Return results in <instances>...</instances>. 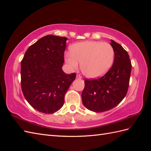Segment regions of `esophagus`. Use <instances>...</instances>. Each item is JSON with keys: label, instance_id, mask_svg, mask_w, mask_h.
Returning a JSON list of instances; mask_svg holds the SVG:
<instances>
[{"label": "esophagus", "instance_id": "obj_1", "mask_svg": "<svg viewBox=\"0 0 151 151\" xmlns=\"http://www.w3.org/2000/svg\"><path fill=\"white\" fill-rule=\"evenodd\" d=\"M76 77H77V79H81V78H82V77H81L80 75H77Z\"/></svg>", "mask_w": 151, "mask_h": 151}]
</instances>
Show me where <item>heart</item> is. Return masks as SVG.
I'll return each instance as SVG.
<instances>
[{"instance_id": "obj_1", "label": "heart", "mask_w": 151, "mask_h": 151, "mask_svg": "<svg viewBox=\"0 0 151 151\" xmlns=\"http://www.w3.org/2000/svg\"><path fill=\"white\" fill-rule=\"evenodd\" d=\"M114 50L108 43L87 41L73 45L70 52L66 53L65 60L70 68L76 69L81 62V70L88 78L101 77L111 68Z\"/></svg>"}]
</instances>
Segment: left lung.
Wrapping results in <instances>:
<instances>
[{
  "label": "left lung",
  "instance_id": "obj_1",
  "mask_svg": "<svg viewBox=\"0 0 151 151\" xmlns=\"http://www.w3.org/2000/svg\"><path fill=\"white\" fill-rule=\"evenodd\" d=\"M115 53L111 68L97 79H86L82 93L84 106L94 112L108 111L116 106L127 94L132 64L127 52L120 44L111 40Z\"/></svg>",
  "mask_w": 151,
  "mask_h": 151
}]
</instances>
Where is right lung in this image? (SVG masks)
I'll use <instances>...</instances> for the list:
<instances>
[{"instance_id":"add662e5","label":"right lung","mask_w":151,"mask_h":151,"mask_svg":"<svg viewBox=\"0 0 151 151\" xmlns=\"http://www.w3.org/2000/svg\"><path fill=\"white\" fill-rule=\"evenodd\" d=\"M67 38L48 35L30 46L21 62V89L31 106L52 114L64 103L65 94L76 74L63 71Z\"/></svg>"}]
</instances>
